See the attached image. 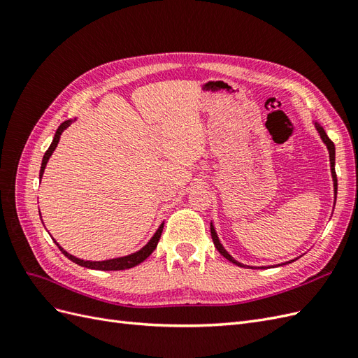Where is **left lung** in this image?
Returning <instances> with one entry per match:
<instances>
[{
    "label": "left lung",
    "mask_w": 358,
    "mask_h": 358,
    "mask_svg": "<svg viewBox=\"0 0 358 358\" xmlns=\"http://www.w3.org/2000/svg\"><path fill=\"white\" fill-rule=\"evenodd\" d=\"M315 127H317V131L320 133V136H321V138H322V142L326 143V146H327V149H329V154H330V166H331V176H333V182H334V194H338V178H336V171H334V143L329 138V136L326 134V131H324V128H322L320 124L315 122ZM210 234H212V241H213L215 248L218 249L220 254H221L222 257H225L227 259H229V262H231V263H234V264H237V266H241V267H249V266H245V264H242V263H239V262H236V259H234L229 252L225 251L224 246L221 245V242H220V239H218V236H216V231H215V229H213V224H212V222H210ZM291 262H294V259H291Z\"/></svg>",
    "instance_id": "1"
}]
</instances>
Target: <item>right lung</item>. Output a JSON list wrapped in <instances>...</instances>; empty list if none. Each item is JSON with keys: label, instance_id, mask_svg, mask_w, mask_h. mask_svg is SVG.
Masks as SVG:
<instances>
[{"label": "right lung", "instance_id": "obj_1", "mask_svg": "<svg viewBox=\"0 0 358 358\" xmlns=\"http://www.w3.org/2000/svg\"><path fill=\"white\" fill-rule=\"evenodd\" d=\"M71 122H73L71 119H69V121L62 122V124L58 127L57 133H55V137H53L49 149L46 150L45 157H43L41 169H40V179H41V176H43V173H45V169H46V164H48V161H49L50 155L53 154V150H55V148H57V145H58V142H59L61 134L64 133V129L70 127ZM162 227H164V224H161V225L158 227V230H157V233L152 236V239H150L142 249H140V251H137V252H134V254H131V255H127V257L104 259V262H85V259H80V258H78V257H74V255L69 254L67 251H64V249H62L57 242H55V243H57V246L61 249V252H62L64 255H66L69 259H71L73 263L79 264V266H82V267H88V268H94V270H125V268H131V267L140 264L142 262H145V259L155 251V248H157L158 241H159V237H161V233H162Z\"/></svg>", "mask_w": 358, "mask_h": 358}]
</instances>
